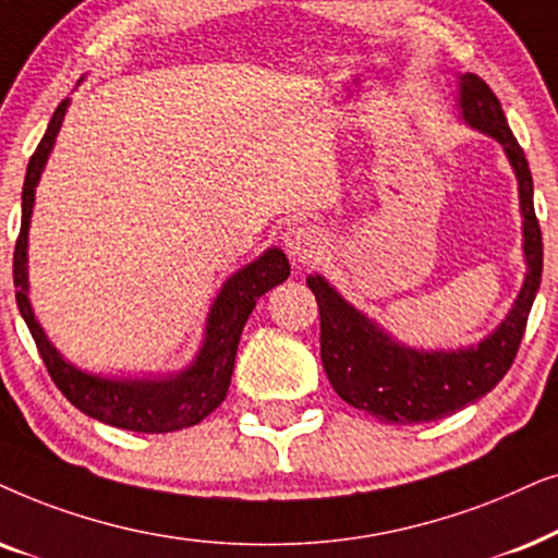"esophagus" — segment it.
Masks as SVG:
<instances>
[{
	"label": "esophagus",
	"instance_id": "1",
	"mask_svg": "<svg viewBox=\"0 0 558 558\" xmlns=\"http://www.w3.org/2000/svg\"><path fill=\"white\" fill-rule=\"evenodd\" d=\"M283 244H286L288 255H291L293 259H299V263H308V259L322 255L324 236L316 227H311V225H293V227H288V232L283 234Z\"/></svg>",
	"mask_w": 558,
	"mask_h": 558
}]
</instances>
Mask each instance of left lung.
<instances>
[{
	"label": "left lung",
	"mask_w": 558,
	"mask_h": 558,
	"mask_svg": "<svg viewBox=\"0 0 558 558\" xmlns=\"http://www.w3.org/2000/svg\"><path fill=\"white\" fill-rule=\"evenodd\" d=\"M457 109L466 128L502 145L518 181L525 278L500 326L470 347H408L375 318L354 308L324 275L306 278L322 314V362L331 388L349 405L375 415L383 423L405 426V423L439 421L485 398L515 360L544 272V242L533 211L529 160L518 140L512 137L500 101L480 76L462 73Z\"/></svg>",
	"instance_id": "left-lung-1"
}]
</instances>
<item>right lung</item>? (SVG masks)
Masks as SVG:
<instances>
[{
  "label": "right lung",
  "instance_id": "right-lung-1",
  "mask_svg": "<svg viewBox=\"0 0 558 558\" xmlns=\"http://www.w3.org/2000/svg\"><path fill=\"white\" fill-rule=\"evenodd\" d=\"M69 104L71 99H63L50 117L46 135L27 162L25 185H22V227L17 247H14V288H17L14 299H17L20 314L25 318L37 352L46 362L58 390L81 413L92 415L107 426L137 430V434H168V430L196 426L211 411H217L221 400L227 398L244 324H247L259 295L288 280L291 263L280 247H267L257 259L229 275L211 303L209 316H206L202 347H198L191 365L178 369V373L147 377L96 375L65 360L53 341L48 339V333L43 331L40 322L35 318L33 303H29L27 242L35 189L56 147V137L61 132Z\"/></svg>",
  "mask_w": 558,
  "mask_h": 558
}]
</instances>
